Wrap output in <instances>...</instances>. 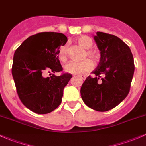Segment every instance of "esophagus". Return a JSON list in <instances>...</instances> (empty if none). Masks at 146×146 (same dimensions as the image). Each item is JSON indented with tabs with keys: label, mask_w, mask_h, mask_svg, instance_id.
<instances>
[{
	"label": "esophagus",
	"mask_w": 146,
	"mask_h": 146,
	"mask_svg": "<svg viewBox=\"0 0 146 146\" xmlns=\"http://www.w3.org/2000/svg\"><path fill=\"white\" fill-rule=\"evenodd\" d=\"M79 77L80 78V79H82V80H85L86 79V76H84V75H81V76H79Z\"/></svg>",
	"instance_id": "1"
}]
</instances>
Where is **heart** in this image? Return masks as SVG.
I'll return each mask as SVG.
<instances>
[{"instance_id": "obj_1", "label": "heart", "mask_w": 146, "mask_h": 146, "mask_svg": "<svg viewBox=\"0 0 146 146\" xmlns=\"http://www.w3.org/2000/svg\"><path fill=\"white\" fill-rule=\"evenodd\" d=\"M77 43L84 49H89L92 47V41L88 36H81L77 39ZM85 56H88L94 60H98V56L95 51L91 50L86 51ZM67 58V47L66 45L61 46L59 49V58L60 60L65 61ZM93 68V63L89 59H86L81 62H69L64 66V70L67 73L72 74H82L90 71Z\"/></svg>"}]
</instances>
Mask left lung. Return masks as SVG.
<instances>
[{
    "label": "left lung",
    "instance_id": "obj_1",
    "mask_svg": "<svg viewBox=\"0 0 146 146\" xmlns=\"http://www.w3.org/2000/svg\"><path fill=\"white\" fill-rule=\"evenodd\" d=\"M96 34L94 40L100 60L92 72L95 77L88 76L82 84L81 95L88 107L103 112L113 109L127 96L134 62L129 47L119 37L102 32Z\"/></svg>",
    "mask_w": 146,
    "mask_h": 146
}]
</instances>
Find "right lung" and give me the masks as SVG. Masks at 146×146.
Returning a JSON list of instances; mask_svg holds the SVG:
<instances>
[{
    "label": "right lung",
    "instance_id": "1",
    "mask_svg": "<svg viewBox=\"0 0 146 146\" xmlns=\"http://www.w3.org/2000/svg\"><path fill=\"white\" fill-rule=\"evenodd\" d=\"M67 42L62 33H40L26 39L15 51L12 74L17 94L23 105L34 113H48L60 104L64 88L72 75L57 76L54 73L62 70L59 48ZM46 71L54 74L44 78Z\"/></svg>",
    "mask_w": 146,
    "mask_h": 146
}]
</instances>
